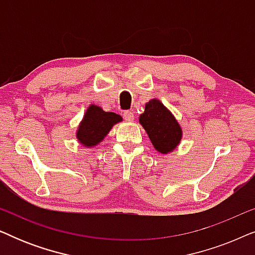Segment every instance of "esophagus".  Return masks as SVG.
Listing matches in <instances>:
<instances>
[{"mask_svg": "<svg viewBox=\"0 0 255 255\" xmlns=\"http://www.w3.org/2000/svg\"><path fill=\"white\" fill-rule=\"evenodd\" d=\"M123 116H124V118L127 121H128V122H131V121H133L134 120V116H133V114L131 113V111H124L123 113Z\"/></svg>", "mask_w": 255, "mask_h": 255, "instance_id": "1", "label": "esophagus"}]
</instances>
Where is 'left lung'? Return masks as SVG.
I'll return each instance as SVG.
<instances>
[{
  "label": "left lung",
  "instance_id": "1",
  "mask_svg": "<svg viewBox=\"0 0 255 255\" xmlns=\"http://www.w3.org/2000/svg\"><path fill=\"white\" fill-rule=\"evenodd\" d=\"M139 122L147 132L156 151L166 154L179 145L182 131L175 118L158 100H151L146 104Z\"/></svg>",
  "mask_w": 255,
  "mask_h": 255
}]
</instances>
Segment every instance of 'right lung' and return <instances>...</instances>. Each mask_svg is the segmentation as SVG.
Returning a JSON list of instances; mask_svg holds the SVG:
<instances>
[{
    "mask_svg": "<svg viewBox=\"0 0 255 255\" xmlns=\"http://www.w3.org/2000/svg\"><path fill=\"white\" fill-rule=\"evenodd\" d=\"M121 121L120 115L107 113L100 107L90 106L80 124L76 137L83 145L90 147L103 140L113 125Z\"/></svg>",
    "mask_w": 255,
    "mask_h": 255,
    "instance_id": "obj_1",
    "label": "right lung"
}]
</instances>
